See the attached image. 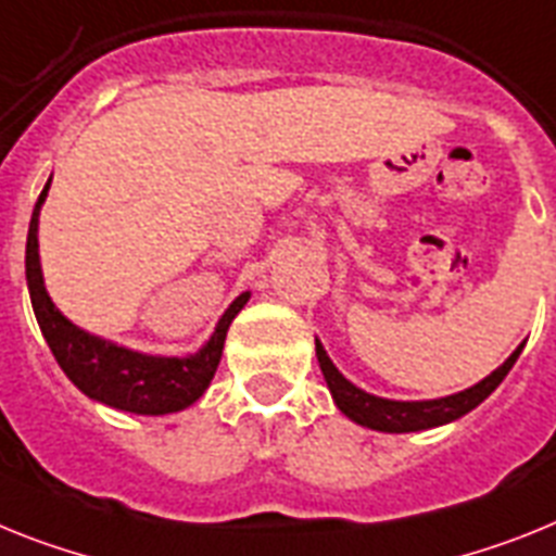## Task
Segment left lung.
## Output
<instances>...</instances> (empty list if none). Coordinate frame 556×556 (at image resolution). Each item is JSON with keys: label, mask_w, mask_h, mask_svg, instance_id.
<instances>
[{"label": "left lung", "mask_w": 556, "mask_h": 556, "mask_svg": "<svg viewBox=\"0 0 556 556\" xmlns=\"http://www.w3.org/2000/svg\"><path fill=\"white\" fill-rule=\"evenodd\" d=\"M523 344L511 353V356L503 362L492 376H486L483 381H478L469 390H460L455 395H446V399H432V401H393V399H379V395H370L365 390H358L356 384H350L342 372L336 370V365L328 358L325 348L316 339V358H319L321 376L328 381L330 395H333L336 407L348 415L350 421L362 424L367 429H379V432H418V429L441 427V424H450L460 415H466L469 409H475L483 399L497 390L503 379L508 376V370L515 367L517 356H520Z\"/></svg>", "instance_id": "left-lung-1"}]
</instances>
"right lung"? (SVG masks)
<instances>
[{
	"label": "right lung",
	"mask_w": 556,
	"mask_h": 556,
	"mask_svg": "<svg viewBox=\"0 0 556 556\" xmlns=\"http://www.w3.org/2000/svg\"><path fill=\"white\" fill-rule=\"evenodd\" d=\"M48 186L41 189L36 208H33L30 228H27V251H25V274L30 288L33 314L39 321L41 336L48 339L55 362L67 372V379L106 407L124 409L138 415H166L180 413L191 407L200 395L212 384L214 370L220 365L223 344H226L228 325L235 321L242 305L249 302L251 293H240L223 319L217 321L212 339L198 353L186 358L175 356H147L135 350L118 348V344L98 339L87 330L76 328L67 316L53 305L39 263V208L48 198Z\"/></svg>",
	"instance_id": "right-lung-1"
}]
</instances>
